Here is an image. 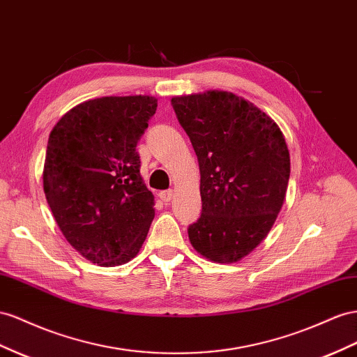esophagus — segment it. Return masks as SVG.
<instances>
[{
	"mask_svg": "<svg viewBox=\"0 0 357 357\" xmlns=\"http://www.w3.org/2000/svg\"><path fill=\"white\" fill-rule=\"evenodd\" d=\"M159 197H160V199H162L163 202H167V204H168V202H169L172 198H174V192H172L171 189H169V190H162L160 194H159Z\"/></svg>",
	"mask_w": 357,
	"mask_h": 357,
	"instance_id": "1",
	"label": "esophagus"
}]
</instances>
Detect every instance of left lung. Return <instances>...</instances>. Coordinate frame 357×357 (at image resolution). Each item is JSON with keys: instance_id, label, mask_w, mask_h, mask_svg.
<instances>
[{"instance_id": "obj_1", "label": "left lung", "mask_w": 357, "mask_h": 357, "mask_svg": "<svg viewBox=\"0 0 357 357\" xmlns=\"http://www.w3.org/2000/svg\"><path fill=\"white\" fill-rule=\"evenodd\" d=\"M199 165L202 208L188 234L215 263H234L273 227L290 178V153L278 124L227 91L172 98Z\"/></svg>"}]
</instances>
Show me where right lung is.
Masks as SVG:
<instances>
[{"instance_id": "right-lung-1", "label": "right lung", "mask_w": 357, "mask_h": 357, "mask_svg": "<svg viewBox=\"0 0 357 357\" xmlns=\"http://www.w3.org/2000/svg\"><path fill=\"white\" fill-rule=\"evenodd\" d=\"M156 108L150 96L86 100L47 139V204L67 242L94 264L128 263L147 237L155 197L139 174L137 144Z\"/></svg>"}]
</instances>
